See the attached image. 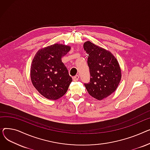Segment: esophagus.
<instances>
[{
    "instance_id": "1",
    "label": "esophagus",
    "mask_w": 150,
    "mask_h": 150,
    "mask_svg": "<svg viewBox=\"0 0 150 150\" xmlns=\"http://www.w3.org/2000/svg\"><path fill=\"white\" fill-rule=\"evenodd\" d=\"M79 75H76L75 76H74V77H73V81H77L79 80Z\"/></svg>"
}]
</instances>
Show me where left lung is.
<instances>
[{"mask_svg":"<svg viewBox=\"0 0 150 150\" xmlns=\"http://www.w3.org/2000/svg\"><path fill=\"white\" fill-rule=\"evenodd\" d=\"M83 48L88 54L87 63L90 79L84 85L90 96L102 100L115 91L121 79V70L116 59L110 51L86 42Z\"/></svg>","mask_w":150,"mask_h":150,"instance_id":"1","label":"left lung"}]
</instances>
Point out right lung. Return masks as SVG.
Instances as JSON below:
<instances>
[{"mask_svg": "<svg viewBox=\"0 0 150 150\" xmlns=\"http://www.w3.org/2000/svg\"><path fill=\"white\" fill-rule=\"evenodd\" d=\"M70 48L69 46L54 44L38 51L33 60V85L48 99L56 100L62 97L73 81L61 60Z\"/></svg>", "mask_w": 150, "mask_h": 150, "instance_id": "add662e5", "label": "right lung"}]
</instances>
